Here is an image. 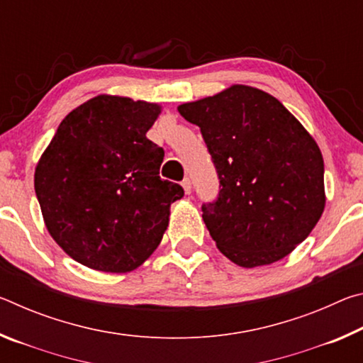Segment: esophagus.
<instances>
[{
  "label": "esophagus",
  "mask_w": 363,
  "mask_h": 363,
  "mask_svg": "<svg viewBox=\"0 0 363 363\" xmlns=\"http://www.w3.org/2000/svg\"><path fill=\"white\" fill-rule=\"evenodd\" d=\"M181 186L184 187V192H186L187 195H190V192H192V182H190L189 177H186V179L181 182Z\"/></svg>",
  "instance_id": "1"
}]
</instances>
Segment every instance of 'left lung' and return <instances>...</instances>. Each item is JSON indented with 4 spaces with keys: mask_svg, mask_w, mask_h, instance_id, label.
<instances>
[{
    "mask_svg": "<svg viewBox=\"0 0 363 363\" xmlns=\"http://www.w3.org/2000/svg\"><path fill=\"white\" fill-rule=\"evenodd\" d=\"M177 110L200 128L219 177L218 199L201 211L220 253L247 269L284 259L325 208L314 138L274 96L245 84Z\"/></svg>",
    "mask_w": 363,
    "mask_h": 363,
    "instance_id": "left-lung-1",
    "label": "left lung"
}]
</instances>
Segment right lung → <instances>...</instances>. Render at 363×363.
I'll return each instance as SVG.
<instances>
[{"label": "right lung", "instance_id": "obj_1", "mask_svg": "<svg viewBox=\"0 0 363 363\" xmlns=\"http://www.w3.org/2000/svg\"><path fill=\"white\" fill-rule=\"evenodd\" d=\"M158 104L96 96L65 116L35 169L46 229L67 255L101 272H131L162 242L184 196L163 181L164 150L147 139Z\"/></svg>", "mask_w": 363, "mask_h": 363}]
</instances>
